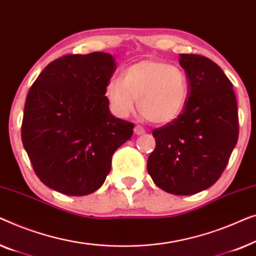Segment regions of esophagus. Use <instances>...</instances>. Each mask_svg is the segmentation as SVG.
I'll return each instance as SVG.
<instances>
[{
    "label": "esophagus",
    "instance_id": "obj_1",
    "mask_svg": "<svg viewBox=\"0 0 256 256\" xmlns=\"http://www.w3.org/2000/svg\"><path fill=\"white\" fill-rule=\"evenodd\" d=\"M146 132V128H144V126H142V125H139V124H136V126H134V133L136 136H139V134H142V133H145Z\"/></svg>",
    "mask_w": 256,
    "mask_h": 256
}]
</instances>
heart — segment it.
<instances>
[{"instance_id":"obj_1","label":"heart","mask_w":256,"mask_h":256,"mask_svg":"<svg viewBox=\"0 0 256 256\" xmlns=\"http://www.w3.org/2000/svg\"><path fill=\"white\" fill-rule=\"evenodd\" d=\"M106 97L112 112L125 118L136 109L154 124H168L180 117L189 98V82L181 68L158 59L128 66L123 78L108 82Z\"/></svg>"}]
</instances>
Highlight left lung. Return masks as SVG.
Here are the masks:
<instances>
[{"mask_svg":"<svg viewBox=\"0 0 256 256\" xmlns=\"http://www.w3.org/2000/svg\"><path fill=\"white\" fill-rule=\"evenodd\" d=\"M189 82V98L178 118L154 128L156 148L147 170L160 189L194 195L220 178L239 136V117L232 82L214 61L181 54Z\"/></svg>","mask_w":256,"mask_h":256,"instance_id":"obj_1","label":"left lung"}]
</instances>
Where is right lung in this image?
Returning a JSON list of instances; mask_svg holds the SVG:
<instances>
[{"instance_id": "1", "label": "right lung", "mask_w": 256, "mask_h": 256, "mask_svg": "<svg viewBox=\"0 0 256 256\" xmlns=\"http://www.w3.org/2000/svg\"><path fill=\"white\" fill-rule=\"evenodd\" d=\"M116 68L109 53L68 54L48 64L31 86L22 142L48 188L68 196L96 192L114 150L132 136L134 124L114 117L106 97Z\"/></svg>"}]
</instances>
